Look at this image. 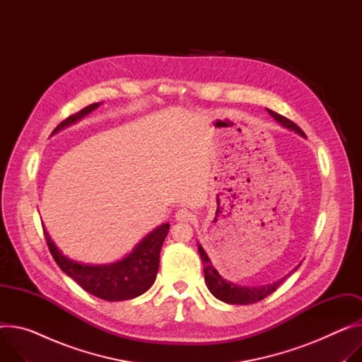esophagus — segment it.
I'll use <instances>...</instances> for the list:
<instances>
[{"mask_svg":"<svg viewBox=\"0 0 362 362\" xmlns=\"http://www.w3.org/2000/svg\"><path fill=\"white\" fill-rule=\"evenodd\" d=\"M175 217H177L178 221H191L192 217H194V214H192L188 209H180V210L177 211Z\"/></svg>","mask_w":362,"mask_h":362,"instance_id":"34e87169","label":"esophagus"}]
</instances>
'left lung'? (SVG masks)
<instances>
[{
	"label": "left lung",
	"instance_id": "1",
	"mask_svg": "<svg viewBox=\"0 0 362 362\" xmlns=\"http://www.w3.org/2000/svg\"><path fill=\"white\" fill-rule=\"evenodd\" d=\"M268 113L276 122H280L284 127L291 129V130L297 132L301 136H305L304 132L296 123L288 120L287 117L275 113V111H272V110H268ZM199 252H200V257H202V261H203V265H204V278H206V283H207L209 290L211 291V294L216 298L225 301L228 304H252V303L261 301L267 296L272 294L276 290V287L280 286L287 278V276H284V278H281V280H278L276 283H272V284H268V286H262V287L236 286V284L225 280V278L221 276L214 269V267L211 265V261L209 259V257H207V254H206V251H204L202 245H199Z\"/></svg>",
	"mask_w": 362,
	"mask_h": 362
}]
</instances>
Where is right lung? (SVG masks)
Masks as SVG:
<instances>
[{
    "mask_svg": "<svg viewBox=\"0 0 362 362\" xmlns=\"http://www.w3.org/2000/svg\"><path fill=\"white\" fill-rule=\"evenodd\" d=\"M98 105V103H94L79 110L78 113L61 122L52 133H57L58 130L78 122ZM168 232V223L156 228L133 249L129 257L116 264L86 265L62 255L59 249L50 240L46 229H43L49 251L59 268L86 291L107 301L130 300L144 294L152 287L159 268L160 247Z\"/></svg>",
    "mask_w": 362,
    "mask_h": 362,
    "instance_id": "1",
    "label": "right lung"
}]
</instances>
